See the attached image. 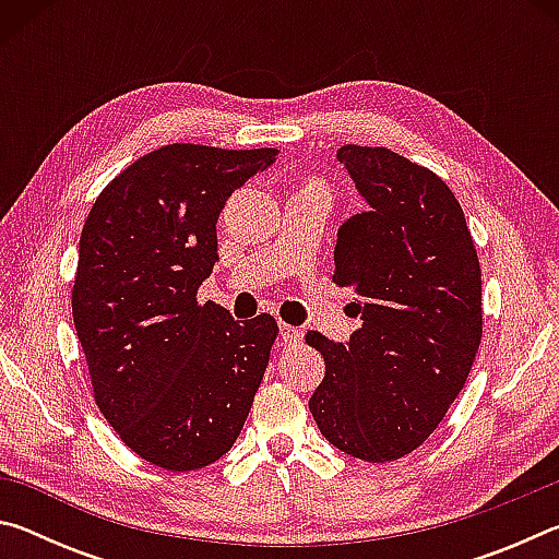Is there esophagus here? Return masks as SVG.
Here are the masks:
<instances>
[{
    "label": "esophagus",
    "mask_w": 559,
    "mask_h": 559,
    "mask_svg": "<svg viewBox=\"0 0 559 559\" xmlns=\"http://www.w3.org/2000/svg\"><path fill=\"white\" fill-rule=\"evenodd\" d=\"M281 337H283V343L286 345H293V343H300V337H302V333H300V328H296V325H288V323H281Z\"/></svg>",
    "instance_id": "esophagus-1"
}]
</instances>
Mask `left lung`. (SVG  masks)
Returning <instances> with one entry per match:
<instances>
[{
  "mask_svg": "<svg viewBox=\"0 0 559 559\" xmlns=\"http://www.w3.org/2000/svg\"><path fill=\"white\" fill-rule=\"evenodd\" d=\"M337 159L370 204L340 226L333 273L362 328L347 345L306 335L325 359L308 406L333 447L384 463L421 447L468 380L484 337L480 263L439 175L386 147L345 145Z\"/></svg>",
  "mask_w": 559,
  "mask_h": 559,
  "instance_id": "obj_1",
  "label": "left lung"
}]
</instances>
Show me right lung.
<instances>
[{
    "label": "right lung",
    "instance_id": "obj_1",
    "mask_svg": "<svg viewBox=\"0 0 559 559\" xmlns=\"http://www.w3.org/2000/svg\"><path fill=\"white\" fill-rule=\"evenodd\" d=\"M278 150L173 143L143 155L91 206L71 290L93 400L128 449L194 471L234 447L266 372L278 323H239L197 300L234 189Z\"/></svg>",
    "mask_w": 559,
    "mask_h": 559
}]
</instances>
